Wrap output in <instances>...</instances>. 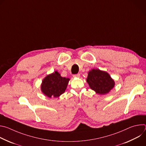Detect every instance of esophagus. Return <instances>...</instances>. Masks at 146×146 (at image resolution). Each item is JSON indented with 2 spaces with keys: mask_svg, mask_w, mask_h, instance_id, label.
<instances>
[{
  "mask_svg": "<svg viewBox=\"0 0 146 146\" xmlns=\"http://www.w3.org/2000/svg\"><path fill=\"white\" fill-rule=\"evenodd\" d=\"M73 76L74 77H77V78H79V77H80V74L79 73H78V74H74Z\"/></svg>",
  "mask_w": 146,
  "mask_h": 146,
  "instance_id": "1",
  "label": "esophagus"
}]
</instances>
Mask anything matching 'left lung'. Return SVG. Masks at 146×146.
<instances>
[{"label": "left lung", "mask_w": 146, "mask_h": 146, "mask_svg": "<svg viewBox=\"0 0 146 146\" xmlns=\"http://www.w3.org/2000/svg\"><path fill=\"white\" fill-rule=\"evenodd\" d=\"M87 82L96 93L105 95L109 93L115 85L114 81L106 72L93 69L88 72Z\"/></svg>", "instance_id": "obj_1"}]
</instances>
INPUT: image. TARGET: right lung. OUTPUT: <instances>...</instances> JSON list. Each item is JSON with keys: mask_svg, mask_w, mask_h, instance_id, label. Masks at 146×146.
Here are the masks:
<instances>
[{"mask_svg": "<svg viewBox=\"0 0 146 146\" xmlns=\"http://www.w3.org/2000/svg\"><path fill=\"white\" fill-rule=\"evenodd\" d=\"M69 80L68 78L61 77L60 74L55 71L43 79L41 85V90L50 98H58L65 92Z\"/></svg>", "mask_w": 146, "mask_h": 146, "instance_id": "right-lung-1", "label": "right lung"}]
</instances>
